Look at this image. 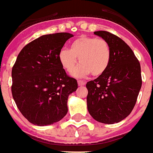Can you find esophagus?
I'll return each mask as SVG.
<instances>
[{
  "instance_id": "1",
  "label": "esophagus",
  "mask_w": 153,
  "mask_h": 153,
  "mask_svg": "<svg viewBox=\"0 0 153 153\" xmlns=\"http://www.w3.org/2000/svg\"><path fill=\"white\" fill-rule=\"evenodd\" d=\"M77 83L79 86H82V85H85L86 84V82L84 81H78Z\"/></svg>"
}]
</instances>
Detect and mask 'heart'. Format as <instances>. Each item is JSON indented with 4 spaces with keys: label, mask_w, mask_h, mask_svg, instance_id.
<instances>
[{
    "label": "heart",
    "mask_w": 153,
    "mask_h": 153,
    "mask_svg": "<svg viewBox=\"0 0 153 153\" xmlns=\"http://www.w3.org/2000/svg\"><path fill=\"white\" fill-rule=\"evenodd\" d=\"M81 64L72 72L74 77H85L92 72L98 76L103 74L111 60V48L108 43L100 38L81 36L71 43L70 50L63 48L59 53V61L63 68L72 72L77 64Z\"/></svg>",
    "instance_id": "b5f03b06"
}]
</instances>
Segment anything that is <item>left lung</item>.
I'll return each mask as SVG.
<instances>
[{
	"instance_id": "1",
	"label": "left lung",
	"mask_w": 153,
	"mask_h": 153,
	"mask_svg": "<svg viewBox=\"0 0 153 153\" xmlns=\"http://www.w3.org/2000/svg\"><path fill=\"white\" fill-rule=\"evenodd\" d=\"M108 43L111 60L107 71L87 82V108L95 121L120 122L132 112L142 86L141 68L130 46L106 31L94 32Z\"/></svg>"
}]
</instances>
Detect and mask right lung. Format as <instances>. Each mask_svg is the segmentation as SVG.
<instances>
[{"mask_svg": "<svg viewBox=\"0 0 153 153\" xmlns=\"http://www.w3.org/2000/svg\"><path fill=\"white\" fill-rule=\"evenodd\" d=\"M73 35H43L25 45L12 68V95L27 121L44 126L59 121L68 113V96L77 81L66 74L59 53Z\"/></svg>", "mask_w": 153, "mask_h": 153, "instance_id": "obj_1", "label": "right lung"}]
</instances>
